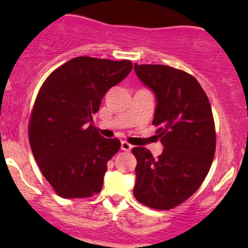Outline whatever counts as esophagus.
Masks as SVG:
<instances>
[{
    "instance_id": "esophagus-1",
    "label": "esophagus",
    "mask_w": 248,
    "mask_h": 248,
    "mask_svg": "<svg viewBox=\"0 0 248 248\" xmlns=\"http://www.w3.org/2000/svg\"><path fill=\"white\" fill-rule=\"evenodd\" d=\"M132 145L128 144L127 141H122L121 142V150H124V151H131L132 150Z\"/></svg>"
}]
</instances>
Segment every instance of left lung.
<instances>
[{
  "mask_svg": "<svg viewBox=\"0 0 248 248\" xmlns=\"http://www.w3.org/2000/svg\"><path fill=\"white\" fill-rule=\"evenodd\" d=\"M140 81L156 96L152 124L163 145L158 157L133 147L137 158L133 194L139 202L169 210L189 198L206 177L216 150L209 98L191 74L164 64H134Z\"/></svg>",
  "mask_w": 248,
  "mask_h": 248,
  "instance_id": "1",
  "label": "left lung"
}]
</instances>
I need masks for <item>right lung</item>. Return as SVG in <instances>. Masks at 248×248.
<instances>
[{"instance_id":"1","label":"right lung","mask_w":248,"mask_h":248,"mask_svg":"<svg viewBox=\"0 0 248 248\" xmlns=\"http://www.w3.org/2000/svg\"><path fill=\"white\" fill-rule=\"evenodd\" d=\"M132 68L129 60L79 56L55 69L42 85L30 117L29 140L42 174L62 198L101 192L107 163L121 144L102 137L92 115L107 91Z\"/></svg>"}]
</instances>
